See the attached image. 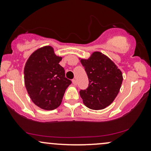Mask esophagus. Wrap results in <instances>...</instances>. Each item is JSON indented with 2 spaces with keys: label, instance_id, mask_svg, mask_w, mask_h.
Returning <instances> with one entry per match:
<instances>
[{
  "label": "esophagus",
  "instance_id": "34e87169",
  "mask_svg": "<svg viewBox=\"0 0 151 151\" xmlns=\"http://www.w3.org/2000/svg\"><path fill=\"white\" fill-rule=\"evenodd\" d=\"M72 84H74V85H77V80H76V79H73V80H72Z\"/></svg>",
  "mask_w": 151,
  "mask_h": 151
}]
</instances>
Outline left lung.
<instances>
[{
  "mask_svg": "<svg viewBox=\"0 0 151 151\" xmlns=\"http://www.w3.org/2000/svg\"><path fill=\"white\" fill-rule=\"evenodd\" d=\"M80 62L89 78V86L79 94L86 107L101 110L109 106L120 91L123 74L115 63L100 52H93Z\"/></svg>",
  "mask_w": 151,
  "mask_h": 151,
  "instance_id": "1",
  "label": "left lung"
}]
</instances>
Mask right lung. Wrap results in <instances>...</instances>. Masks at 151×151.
I'll list each match as a JSON object with an SVG mask.
<instances>
[{
    "mask_svg": "<svg viewBox=\"0 0 151 151\" xmlns=\"http://www.w3.org/2000/svg\"><path fill=\"white\" fill-rule=\"evenodd\" d=\"M62 60V57L55 55L52 47L47 45L31 54L24 67L27 93L35 104L44 110L58 108L72 83L59 64Z\"/></svg>",
    "mask_w": 151,
    "mask_h": 151,
    "instance_id": "add662e5",
    "label": "right lung"
}]
</instances>
